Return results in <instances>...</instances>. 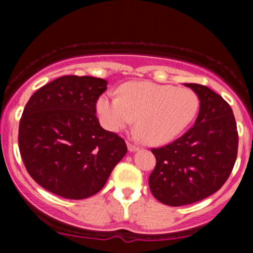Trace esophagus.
Returning <instances> with one entry per match:
<instances>
[{
	"mask_svg": "<svg viewBox=\"0 0 253 253\" xmlns=\"http://www.w3.org/2000/svg\"><path fill=\"white\" fill-rule=\"evenodd\" d=\"M127 148H128L129 152H134V150H138V147L136 144H133L132 142L127 141Z\"/></svg>",
	"mask_w": 253,
	"mask_h": 253,
	"instance_id": "obj_1",
	"label": "esophagus"
}]
</instances>
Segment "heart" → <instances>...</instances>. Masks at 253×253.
I'll use <instances>...</instances> for the list:
<instances>
[{"label": "heart", "mask_w": 253, "mask_h": 253, "mask_svg": "<svg viewBox=\"0 0 253 253\" xmlns=\"http://www.w3.org/2000/svg\"><path fill=\"white\" fill-rule=\"evenodd\" d=\"M198 100L192 90L154 83H128L120 96L103 94L96 101L101 122L117 132L134 122L138 138L147 144H164L180 134L196 116Z\"/></svg>", "instance_id": "heart-1"}]
</instances>
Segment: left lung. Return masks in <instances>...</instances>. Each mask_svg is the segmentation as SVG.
Listing matches in <instances>:
<instances>
[{
	"mask_svg": "<svg viewBox=\"0 0 253 253\" xmlns=\"http://www.w3.org/2000/svg\"><path fill=\"white\" fill-rule=\"evenodd\" d=\"M200 98L195 125L170 144L153 148L157 165L149 175L153 196L167 206L191 205L220 190L237 157L239 134L230 105L201 84H185Z\"/></svg>",
	"mask_w": 253,
	"mask_h": 253,
	"instance_id": "obj_1",
	"label": "left lung"
}]
</instances>
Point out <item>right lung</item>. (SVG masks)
<instances>
[{"instance_id":"obj_1","label":"right lung","mask_w":253,"mask_h":253,"mask_svg":"<svg viewBox=\"0 0 253 253\" xmlns=\"http://www.w3.org/2000/svg\"><path fill=\"white\" fill-rule=\"evenodd\" d=\"M105 79L63 76L38 89L19 121L18 143L35 182L68 200L98 193L127 153L125 139L96 117Z\"/></svg>"}]
</instances>
